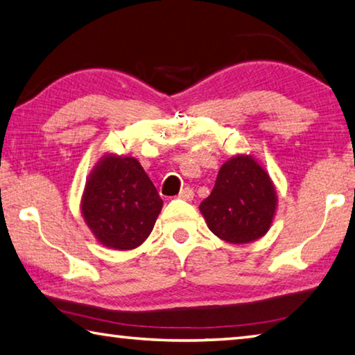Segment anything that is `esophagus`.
I'll return each mask as SVG.
<instances>
[{"instance_id":"34e87169","label":"esophagus","mask_w":355,"mask_h":355,"mask_svg":"<svg viewBox=\"0 0 355 355\" xmlns=\"http://www.w3.org/2000/svg\"><path fill=\"white\" fill-rule=\"evenodd\" d=\"M178 199L186 200V202H191L192 199H194V191H192V188H189V186H186V188H183L182 191H180Z\"/></svg>"}]
</instances>
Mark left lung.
I'll return each instance as SVG.
<instances>
[{
	"mask_svg": "<svg viewBox=\"0 0 355 355\" xmlns=\"http://www.w3.org/2000/svg\"><path fill=\"white\" fill-rule=\"evenodd\" d=\"M277 208V192L266 169L250 155H236L219 169L200 213L216 236L248 244L264 236Z\"/></svg>",
	"mask_w": 355,
	"mask_h": 355,
	"instance_id": "1",
	"label": "left lung"
}]
</instances>
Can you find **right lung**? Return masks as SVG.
<instances>
[{
    "label": "right lung",
    "mask_w": 355,
    "mask_h": 355,
    "mask_svg": "<svg viewBox=\"0 0 355 355\" xmlns=\"http://www.w3.org/2000/svg\"><path fill=\"white\" fill-rule=\"evenodd\" d=\"M163 200L133 156L107 153L89 173L81 214L95 239L114 250L141 245L153 230Z\"/></svg>",
    "instance_id": "obj_1"
}]
</instances>
